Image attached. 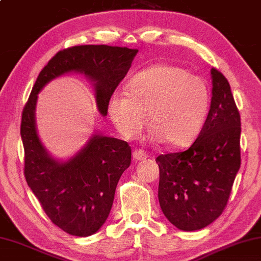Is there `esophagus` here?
<instances>
[{"mask_svg":"<svg viewBox=\"0 0 261 261\" xmlns=\"http://www.w3.org/2000/svg\"><path fill=\"white\" fill-rule=\"evenodd\" d=\"M132 156H134L135 161H145L147 159V154L141 149H136L134 153H132Z\"/></svg>","mask_w":261,"mask_h":261,"instance_id":"esophagus-1","label":"esophagus"}]
</instances>
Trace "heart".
Segmentation results:
<instances>
[{"mask_svg":"<svg viewBox=\"0 0 261 261\" xmlns=\"http://www.w3.org/2000/svg\"><path fill=\"white\" fill-rule=\"evenodd\" d=\"M127 87L129 92L116 90L107 101L108 115L124 138H136L148 118L153 143L182 147L200 134L210 108L203 79L180 66L159 64L136 74Z\"/></svg>","mask_w":261,"mask_h":261,"instance_id":"1","label":"heart"}]
</instances>
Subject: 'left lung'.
<instances>
[{"label": "left lung", "instance_id": "left-lung-1", "mask_svg": "<svg viewBox=\"0 0 261 261\" xmlns=\"http://www.w3.org/2000/svg\"><path fill=\"white\" fill-rule=\"evenodd\" d=\"M210 111L200 135L187 150L160 155L159 201L177 228L198 230L225 210L241 167V117L230 85L211 68Z\"/></svg>", "mask_w": 261, "mask_h": 261}]
</instances>
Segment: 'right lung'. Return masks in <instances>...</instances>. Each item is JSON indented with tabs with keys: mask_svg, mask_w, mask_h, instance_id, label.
Returning a JSON list of instances; mask_svg holds the SVG:
<instances>
[{
	"mask_svg": "<svg viewBox=\"0 0 261 261\" xmlns=\"http://www.w3.org/2000/svg\"><path fill=\"white\" fill-rule=\"evenodd\" d=\"M137 52L105 44L59 51L41 70L22 110L26 181L51 221L70 235L85 238L105 224L118 180L131 163V147L124 140L94 134L73 158L64 162L54 159L36 131L37 94L56 77L81 73L93 83L98 111L106 116L108 99L129 72Z\"/></svg>",
	"mask_w": 261,
	"mask_h": 261,
	"instance_id": "obj_1",
	"label": "right lung"
}]
</instances>
